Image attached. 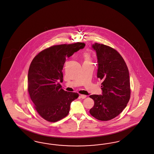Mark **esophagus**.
I'll list each match as a JSON object with an SVG mask.
<instances>
[{
	"mask_svg": "<svg viewBox=\"0 0 154 154\" xmlns=\"http://www.w3.org/2000/svg\"><path fill=\"white\" fill-rule=\"evenodd\" d=\"M80 98H82V99H85L86 98V95H83V94H80Z\"/></svg>",
	"mask_w": 154,
	"mask_h": 154,
	"instance_id": "obj_1",
	"label": "esophagus"
}]
</instances>
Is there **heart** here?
<instances>
[{
  "mask_svg": "<svg viewBox=\"0 0 154 154\" xmlns=\"http://www.w3.org/2000/svg\"><path fill=\"white\" fill-rule=\"evenodd\" d=\"M84 63H90L91 60V57L90 55L88 53H85L84 54Z\"/></svg>",
  "mask_w": 154,
  "mask_h": 154,
  "instance_id": "b5f03b06",
  "label": "heart"
}]
</instances>
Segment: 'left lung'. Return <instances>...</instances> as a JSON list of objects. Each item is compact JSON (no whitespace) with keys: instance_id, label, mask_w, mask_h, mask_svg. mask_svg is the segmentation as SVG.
<instances>
[{"instance_id":"8db88e82","label":"left lung","mask_w":154,"mask_h":154,"mask_svg":"<svg viewBox=\"0 0 154 154\" xmlns=\"http://www.w3.org/2000/svg\"><path fill=\"white\" fill-rule=\"evenodd\" d=\"M92 48L97 56V78L102 82V94L90 95L94 100L90 113L98 120H110L122 112L130 99L129 71L120 54L113 48L98 43Z\"/></svg>"}]
</instances>
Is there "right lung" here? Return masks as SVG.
Segmentation results:
<instances>
[{
  "label": "right lung",
  "instance_id": "1",
  "mask_svg": "<svg viewBox=\"0 0 154 154\" xmlns=\"http://www.w3.org/2000/svg\"><path fill=\"white\" fill-rule=\"evenodd\" d=\"M85 47L83 42L61 44L47 48L32 60L27 75V90L41 117L56 122L69 113L71 103L79 94L61 88L63 68L67 57Z\"/></svg>",
  "mask_w": 154,
  "mask_h": 154
}]
</instances>
